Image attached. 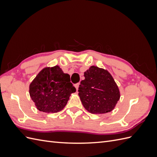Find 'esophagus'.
<instances>
[{"instance_id": "esophagus-1", "label": "esophagus", "mask_w": 157, "mask_h": 157, "mask_svg": "<svg viewBox=\"0 0 157 157\" xmlns=\"http://www.w3.org/2000/svg\"><path fill=\"white\" fill-rule=\"evenodd\" d=\"M79 83H77V84H75V88H76V90H77H77H78V86H79Z\"/></svg>"}]
</instances>
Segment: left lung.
I'll return each instance as SVG.
<instances>
[{
	"label": "left lung",
	"instance_id": "left-lung-1",
	"mask_svg": "<svg viewBox=\"0 0 157 157\" xmlns=\"http://www.w3.org/2000/svg\"><path fill=\"white\" fill-rule=\"evenodd\" d=\"M84 76L78 90L84 107L92 114L111 112L120 99L119 89L111 75L107 70L91 66Z\"/></svg>",
	"mask_w": 157,
	"mask_h": 157
}]
</instances>
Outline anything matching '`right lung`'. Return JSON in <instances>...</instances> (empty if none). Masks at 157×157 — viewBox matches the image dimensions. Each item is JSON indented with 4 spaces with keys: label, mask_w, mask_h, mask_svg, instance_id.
I'll return each mask as SVG.
<instances>
[{
    "label": "right lung",
    "mask_w": 157,
    "mask_h": 157,
    "mask_svg": "<svg viewBox=\"0 0 157 157\" xmlns=\"http://www.w3.org/2000/svg\"><path fill=\"white\" fill-rule=\"evenodd\" d=\"M70 76L58 65L41 70L29 85V94L38 110L58 113L67 104L76 88L70 82Z\"/></svg>",
    "instance_id": "right-lung-1"
}]
</instances>
